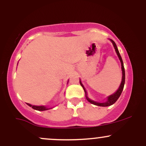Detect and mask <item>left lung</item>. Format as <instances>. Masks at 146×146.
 <instances>
[{
    "label": "left lung",
    "mask_w": 146,
    "mask_h": 146,
    "mask_svg": "<svg viewBox=\"0 0 146 146\" xmlns=\"http://www.w3.org/2000/svg\"><path fill=\"white\" fill-rule=\"evenodd\" d=\"M112 42H113V46L114 47H115V51H116V53L117 54V56H118L119 58L120 61H121V69H122V81H121V85H120L119 88H118V90H117L116 92H115L114 94H113L112 95H110V96H109L108 98V100H107L106 102H104V103H99V102H94L93 101V100H90L89 98L87 97L86 95V90H85L84 87V86L82 85V84L81 81L80 80V84H81V86L83 87L84 90V92L85 93H86V98L87 99V100H88V102H90V103L93 104L94 105H96V106H111L113 105V104H115V102H116V101L117 100H118L119 98L120 97V95H121V93H122V90H123V86H124V84H125V70H124V66H123V60H122L121 59V56H120V53L118 51V48H117V45L116 44H115V42H114L113 40H112Z\"/></svg>",
    "instance_id": "left-lung-1"
}]
</instances>
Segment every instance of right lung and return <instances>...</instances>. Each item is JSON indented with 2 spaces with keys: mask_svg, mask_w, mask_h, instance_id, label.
<instances>
[{
  "mask_svg": "<svg viewBox=\"0 0 146 146\" xmlns=\"http://www.w3.org/2000/svg\"><path fill=\"white\" fill-rule=\"evenodd\" d=\"M28 106H29L30 107H32V108L37 110H40V111H43V110H48V108H46L45 106H32L29 104H27Z\"/></svg>",
  "mask_w": 146,
  "mask_h": 146,
  "instance_id": "add662e5",
  "label": "right lung"
}]
</instances>
